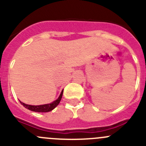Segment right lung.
<instances>
[{"instance_id": "obj_1", "label": "right lung", "mask_w": 146, "mask_h": 146, "mask_svg": "<svg viewBox=\"0 0 146 146\" xmlns=\"http://www.w3.org/2000/svg\"><path fill=\"white\" fill-rule=\"evenodd\" d=\"M63 92H64V90L61 92V95L60 96L58 97V99L56 100V101L50 103V104H43V105H29V104H25V103L22 102L21 101L20 103L24 106L25 108L28 109V110H31V111H36V112H48V111H51V110H54L58 104H59L60 101H61V98H62V95H63Z\"/></svg>"}]
</instances>
